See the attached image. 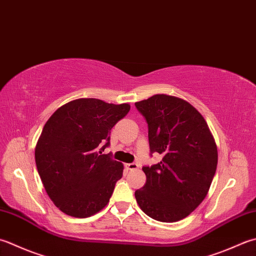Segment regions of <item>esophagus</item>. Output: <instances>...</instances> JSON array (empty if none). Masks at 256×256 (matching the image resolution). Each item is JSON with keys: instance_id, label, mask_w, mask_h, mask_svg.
I'll list each match as a JSON object with an SVG mask.
<instances>
[{"instance_id": "34e87169", "label": "esophagus", "mask_w": 256, "mask_h": 256, "mask_svg": "<svg viewBox=\"0 0 256 256\" xmlns=\"http://www.w3.org/2000/svg\"><path fill=\"white\" fill-rule=\"evenodd\" d=\"M125 168H126V170L132 171V170H136L138 168V165L136 163H128V164H125Z\"/></svg>"}]
</instances>
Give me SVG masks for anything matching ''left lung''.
<instances>
[{
  "mask_svg": "<svg viewBox=\"0 0 256 256\" xmlns=\"http://www.w3.org/2000/svg\"><path fill=\"white\" fill-rule=\"evenodd\" d=\"M146 120L150 152L162 161L143 166L144 186L135 191L142 211L160 222L188 216L206 196L218 166V148L208 123L188 102L156 94L135 103Z\"/></svg>",
  "mask_w": 256,
  "mask_h": 256,
  "instance_id": "8db88e82",
  "label": "left lung"
}]
</instances>
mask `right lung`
Returning <instances> with one entry per match:
<instances>
[{
  "mask_svg": "<svg viewBox=\"0 0 256 256\" xmlns=\"http://www.w3.org/2000/svg\"><path fill=\"white\" fill-rule=\"evenodd\" d=\"M130 104L78 98L62 105L45 123L35 146V163L45 191L58 210L88 218L110 201L123 164L98 152L110 145L111 128Z\"/></svg>",
  "mask_w": 256,
  "mask_h": 256,
  "instance_id": "right-lung-1",
  "label": "right lung"
}]
</instances>
